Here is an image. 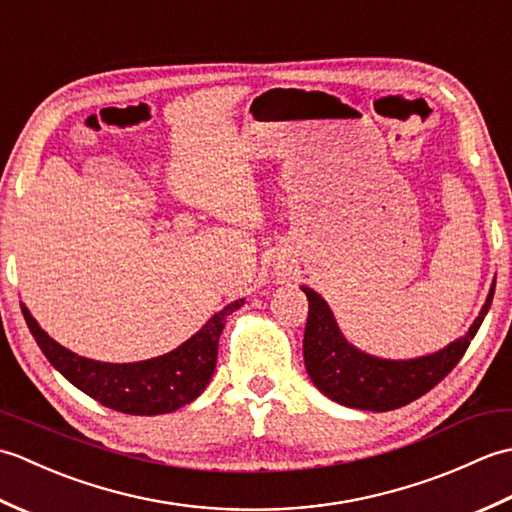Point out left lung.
<instances>
[{"mask_svg":"<svg viewBox=\"0 0 512 512\" xmlns=\"http://www.w3.org/2000/svg\"><path fill=\"white\" fill-rule=\"evenodd\" d=\"M303 292L310 306L306 334H303V361L312 383L339 405L365 411H391L418 400L451 374L480 330L491 308L495 286L488 292L480 317L471 325L469 334L460 336L436 354L413 361H385L358 352L336 328L328 303L306 286Z\"/></svg>","mask_w":512,"mask_h":512,"instance_id":"left-lung-1","label":"left lung"}]
</instances>
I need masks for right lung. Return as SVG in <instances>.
<instances>
[{
    "mask_svg": "<svg viewBox=\"0 0 512 512\" xmlns=\"http://www.w3.org/2000/svg\"><path fill=\"white\" fill-rule=\"evenodd\" d=\"M242 303L244 301L239 299L217 312L178 350L151 358V361L123 365L76 356L57 341H52L32 319L26 306H21V312H24V319L41 352L83 394L114 411L129 413V416H158V413H169L189 405L209 385L217 363V341H220L226 317Z\"/></svg>",
    "mask_w": 512,
    "mask_h": 512,
    "instance_id": "right-lung-1",
    "label": "right lung"
}]
</instances>
